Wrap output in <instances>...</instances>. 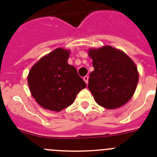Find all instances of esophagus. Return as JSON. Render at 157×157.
<instances>
[{
  "instance_id": "1",
  "label": "esophagus",
  "mask_w": 157,
  "mask_h": 157,
  "mask_svg": "<svg viewBox=\"0 0 157 157\" xmlns=\"http://www.w3.org/2000/svg\"><path fill=\"white\" fill-rule=\"evenodd\" d=\"M84 80L85 81V83L88 84V76H85V77H84Z\"/></svg>"
}]
</instances>
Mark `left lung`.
<instances>
[{"mask_svg":"<svg viewBox=\"0 0 157 157\" xmlns=\"http://www.w3.org/2000/svg\"><path fill=\"white\" fill-rule=\"evenodd\" d=\"M94 70L90 73L88 89L95 102L112 110L122 107L133 97L139 73L133 60L122 50L111 46L90 48Z\"/></svg>","mask_w":157,"mask_h":157,"instance_id":"8db88e82","label":"left lung"}]
</instances>
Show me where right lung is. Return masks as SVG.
Segmentation results:
<instances>
[{
    "mask_svg": "<svg viewBox=\"0 0 157 157\" xmlns=\"http://www.w3.org/2000/svg\"><path fill=\"white\" fill-rule=\"evenodd\" d=\"M69 54V50L57 48L42 57L30 69V92L38 104L46 110L62 111L87 87L76 68L68 63Z\"/></svg>",
    "mask_w": 157,
    "mask_h": 157,
    "instance_id": "add662e5",
    "label": "right lung"
}]
</instances>
